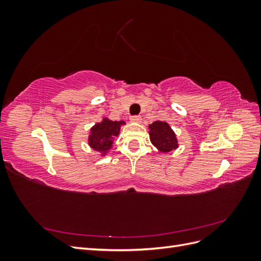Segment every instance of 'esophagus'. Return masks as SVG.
<instances>
[{
    "instance_id": "1",
    "label": "esophagus",
    "mask_w": 261,
    "mask_h": 261,
    "mask_svg": "<svg viewBox=\"0 0 261 261\" xmlns=\"http://www.w3.org/2000/svg\"><path fill=\"white\" fill-rule=\"evenodd\" d=\"M130 122H133V123H140L141 122V116L140 115L130 116Z\"/></svg>"
}]
</instances>
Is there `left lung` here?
<instances>
[{
	"label": "left lung",
	"mask_w": 261,
	"mask_h": 261,
	"mask_svg": "<svg viewBox=\"0 0 261 261\" xmlns=\"http://www.w3.org/2000/svg\"><path fill=\"white\" fill-rule=\"evenodd\" d=\"M151 144L161 152H171L178 147L175 133L167 122L155 121L149 125Z\"/></svg>",
	"instance_id": "8db88e82"
}]
</instances>
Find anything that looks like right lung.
I'll return each mask as SVG.
<instances>
[{
	"label": "right lung",
	"instance_id": "add662e5",
	"mask_svg": "<svg viewBox=\"0 0 261 261\" xmlns=\"http://www.w3.org/2000/svg\"><path fill=\"white\" fill-rule=\"evenodd\" d=\"M125 125L124 121H111L107 117L100 123L92 126L88 137L89 146L105 155L113 146L115 137L120 134L121 126Z\"/></svg>",
	"mask_w": 261,
	"mask_h": 261
}]
</instances>
